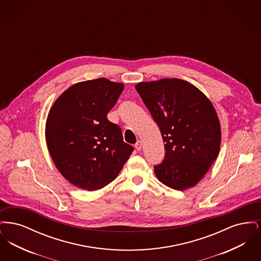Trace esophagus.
Here are the masks:
<instances>
[{
    "instance_id": "obj_1",
    "label": "esophagus",
    "mask_w": 261,
    "mask_h": 261,
    "mask_svg": "<svg viewBox=\"0 0 261 261\" xmlns=\"http://www.w3.org/2000/svg\"><path fill=\"white\" fill-rule=\"evenodd\" d=\"M135 149L137 150H139V151L142 149V142L141 141H138L136 144H135Z\"/></svg>"
}]
</instances>
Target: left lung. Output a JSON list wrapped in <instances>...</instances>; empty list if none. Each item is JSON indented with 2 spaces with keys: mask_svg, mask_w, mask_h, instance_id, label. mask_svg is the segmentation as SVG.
Here are the masks:
<instances>
[{
  "mask_svg": "<svg viewBox=\"0 0 261 261\" xmlns=\"http://www.w3.org/2000/svg\"><path fill=\"white\" fill-rule=\"evenodd\" d=\"M135 87L160 127L166 150L163 162L154 166L158 179L178 191L197 185L220 149V122L211 100L178 78Z\"/></svg>",
  "mask_w": 261,
  "mask_h": 261,
  "instance_id": "obj_1",
  "label": "left lung"
}]
</instances>
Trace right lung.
I'll return each mask as SVG.
<instances>
[{
	"mask_svg": "<svg viewBox=\"0 0 261 261\" xmlns=\"http://www.w3.org/2000/svg\"><path fill=\"white\" fill-rule=\"evenodd\" d=\"M124 89L98 78L65 90L50 108L46 142L56 167L71 184L96 191L112 182L134 150L108 112Z\"/></svg>",
	"mask_w": 261,
	"mask_h": 261,
	"instance_id": "add662e5",
	"label": "right lung"
}]
</instances>
